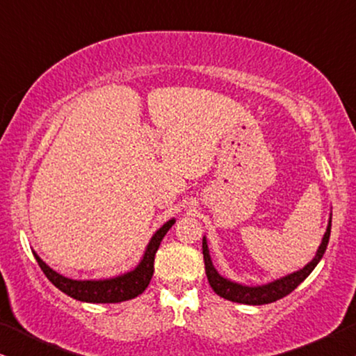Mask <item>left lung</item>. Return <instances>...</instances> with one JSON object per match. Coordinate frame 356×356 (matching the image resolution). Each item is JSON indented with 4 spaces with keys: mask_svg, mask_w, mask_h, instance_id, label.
Wrapping results in <instances>:
<instances>
[{
    "mask_svg": "<svg viewBox=\"0 0 356 356\" xmlns=\"http://www.w3.org/2000/svg\"><path fill=\"white\" fill-rule=\"evenodd\" d=\"M330 225H332V211L329 213L327 228H325V233L323 240H321L318 251H316L313 259H311L303 269L291 272V274H286L284 277H280V279L267 282V284H262V285H245V284H240V282L227 279V277H223L222 274H218V270L213 267L211 252H209L207 238L204 235L202 254H204V264H206V275H207L209 284H211L212 290L216 291L218 296H222V298L225 300L235 301V303L267 305V303H272V301L284 298V296L291 293V291H293L296 286H298L301 282H303L306 277L314 270V267L319 264V261L323 259L325 248H327V243H329Z\"/></svg>",
    "mask_w": 356,
    "mask_h": 356,
    "instance_id": "left-lung-1",
    "label": "left lung"
}]
</instances>
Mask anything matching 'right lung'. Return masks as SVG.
<instances>
[{
  "mask_svg": "<svg viewBox=\"0 0 356 356\" xmlns=\"http://www.w3.org/2000/svg\"><path fill=\"white\" fill-rule=\"evenodd\" d=\"M175 222H177V218H170L159 230H155L147 246H145L143 257L134 269L124 272V274L108 277V279H70V277L53 270L35 251L32 252L47 279L71 298L84 301V303H121V301L136 298L147 289L154 275L155 252L159 250L160 241L163 240V236L167 235V232L173 227Z\"/></svg>",
  "mask_w": 356,
  "mask_h": 356,
  "instance_id": "1",
  "label": "right lung"
}]
</instances>
